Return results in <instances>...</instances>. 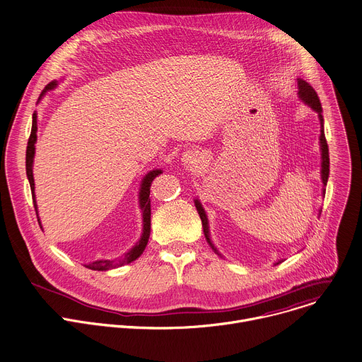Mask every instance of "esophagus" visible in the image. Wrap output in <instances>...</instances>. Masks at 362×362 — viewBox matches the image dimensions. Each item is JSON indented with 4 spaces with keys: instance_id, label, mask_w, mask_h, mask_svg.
<instances>
[{
    "instance_id": "esophagus-1",
    "label": "esophagus",
    "mask_w": 362,
    "mask_h": 362,
    "mask_svg": "<svg viewBox=\"0 0 362 362\" xmlns=\"http://www.w3.org/2000/svg\"><path fill=\"white\" fill-rule=\"evenodd\" d=\"M203 162H204V156L197 149H189L182 155V163L186 168L194 169V168H199Z\"/></svg>"
}]
</instances>
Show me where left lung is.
Wrapping results in <instances>:
<instances>
[{
  "label": "left lung",
  "mask_w": 362,
  "mask_h": 362,
  "mask_svg": "<svg viewBox=\"0 0 362 362\" xmlns=\"http://www.w3.org/2000/svg\"><path fill=\"white\" fill-rule=\"evenodd\" d=\"M298 96L300 99L307 103L313 110H315L318 113V117H320V124H321V129H320V148H321V180H322V185L324 187L327 186V180H328V175H329V156H328V145H327V141H325V134H324V119H322V107H321V103H320V98L317 95V92L314 90V88L307 83L303 79H298ZM322 193H325V189L322 190ZM194 206L199 211V216L202 218V226H203V231H204V237L207 240V243L210 245V247L218 255V252L216 250V247L213 246L211 240H210V233H209V221H207V216H206V211L202 206V203L196 199L194 200ZM279 263H281V260H279ZM276 263V264H279Z\"/></svg>",
  "instance_id": "1"
}]
</instances>
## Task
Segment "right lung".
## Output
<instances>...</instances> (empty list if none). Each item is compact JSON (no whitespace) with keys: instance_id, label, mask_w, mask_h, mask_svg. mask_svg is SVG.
<instances>
[{"instance_id":"right-lung-1","label":"right lung","mask_w":362,"mask_h":362,"mask_svg":"<svg viewBox=\"0 0 362 362\" xmlns=\"http://www.w3.org/2000/svg\"><path fill=\"white\" fill-rule=\"evenodd\" d=\"M57 81L49 82L45 89L42 90V93L40 95V99L45 95V92L54 89L57 86ZM37 112L33 113V129H31V135L28 139V146H27V156H25V169H27V177L30 180V186H31V192H33V200H34V206L37 210V217H38V207H37V202H35V183H34V175H33V165H34V155H35V142H37ZM162 173L160 169H155L152 172H149L142 183H141V190H139V206L142 209V221H144V230H142V235L139 238V242L128 252L125 253L122 257H119L116 260H96L93 263L85 264L86 269L90 270H98V272H106L110 269H116L124 264H129L132 262H135L145 250L148 242H149V235H151V185L153 182V179L156 176H159ZM40 221V218H38ZM41 226V221H40Z\"/></svg>"}]
</instances>
